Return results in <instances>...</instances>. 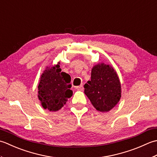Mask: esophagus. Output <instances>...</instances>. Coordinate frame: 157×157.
Returning a JSON list of instances; mask_svg holds the SVG:
<instances>
[{"instance_id": "34e87169", "label": "esophagus", "mask_w": 157, "mask_h": 157, "mask_svg": "<svg viewBox=\"0 0 157 157\" xmlns=\"http://www.w3.org/2000/svg\"><path fill=\"white\" fill-rule=\"evenodd\" d=\"M76 89H77V90H79V91H82L83 90V86H82V85H81L80 86L76 87Z\"/></svg>"}]
</instances>
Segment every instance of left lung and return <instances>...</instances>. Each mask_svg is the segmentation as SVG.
Wrapping results in <instances>:
<instances>
[{"label": "left lung", "mask_w": 157, "mask_h": 157, "mask_svg": "<svg viewBox=\"0 0 157 157\" xmlns=\"http://www.w3.org/2000/svg\"><path fill=\"white\" fill-rule=\"evenodd\" d=\"M84 88L92 105L102 113L113 109L121 97L119 76L113 67L104 63L93 67L91 80L85 83Z\"/></svg>", "instance_id": "1"}]
</instances>
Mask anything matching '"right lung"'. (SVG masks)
<instances>
[{
  "mask_svg": "<svg viewBox=\"0 0 157 157\" xmlns=\"http://www.w3.org/2000/svg\"><path fill=\"white\" fill-rule=\"evenodd\" d=\"M61 71L59 63L52 68L47 67L41 75L38 86V100L44 109L49 111L60 110L72 95V91L70 89L72 87L71 77Z\"/></svg>",
  "mask_w": 157,
  "mask_h": 157,
  "instance_id": "add662e5",
  "label": "right lung"
}]
</instances>
